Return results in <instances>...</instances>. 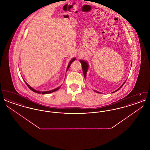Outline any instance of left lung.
Here are the masks:
<instances>
[{
  "label": "left lung",
  "instance_id": "1",
  "mask_svg": "<svg viewBox=\"0 0 150 150\" xmlns=\"http://www.w3.org/2000/svg\"><path fill=\"white\" fill-rule=\"evenodd\" d=\"M80 63H81V66H82V69H83V74H84V78L85 79L86 78V72L88 71V64L85 61H84V60H80ZM132 66V65H131ZM125 81L122 84V86L119 88H118L117 90H116L115 92H113L112 93H114V92H117V91H119L120 88H121V87L123 86V85L124 84V83H125ZM96 92H97V93H100L99 92H97V91H94Z\"/></svg>",
  "mask_w": 150,
  "mask_h": 150
}]
</instances>
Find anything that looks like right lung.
Here are the masks:
<instances>
[{
    "label": "right lung",
    "mask_w": 150,
    "mask_h": 150,
    "mask_svg": "<svg viewBox=\"0 0 150 150\" xmlns=\"http://www.w3.org/2000/svg\"><path fill=\"white\" fill-rule=\"evenodd\" d=\"M76 59V58H72L71 60L70 61V62H69V64H68V66H67V69H66V71L68 70V69H69V68L70 67V65L72 64V62H74L75 60ZM25 83L26 84V85L28 86L29 87V88L32 91H33L34 92H35V93H39V94H40V93H42V94H48V93H52V92H55V91H56L57 90H58L59 89V88L61 87V86H59V87H58L57 88H56V89H53V90H51V91H45V92H40V91H36L35 89H33L32 87H31L30 86H29V84L25 81Z\"/></svg>",
    "instance_id": "1"
}]
</instances>
